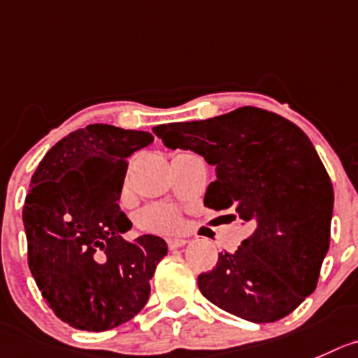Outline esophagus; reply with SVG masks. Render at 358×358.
<instances>
[{
	"label": "esophagus",
	"instance_id": "1",
	"mask_svg": "<svg viewBox=\"0 0 358 358\" xmlns=\"http://www.w3.org/2000/svg\"><path fill=\"white\" fill-rule=\"evenodd\" d=\"M185 244H188V241L179 239V237H173V239H166V246H169V250H177V248H182Z\"/></svg>",
	"mask_w": 358,
	"mask_h": 358
}]
</instances>
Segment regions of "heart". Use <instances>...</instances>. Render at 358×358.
Masks as SVG:
<instances>
[{
	"label": "heart",
	"mask_w": 358,
	"mask_h": 358,
	"mask_svg": "<svg viewBox=\"0 0 358 358\" xmlns=\"http://www.w3.org/2000/svg\"><path fill=\"white\" fill-rule=\"evenodd\" d=\"M135 221L142 232L159 234V236H170L182 228L181 210L166 203H152L144 207L137 214Z\"/></svg>",
	"instance_id": "heart-1"
}]
</instances>
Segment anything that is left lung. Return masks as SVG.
Listing matches in <instances>:
<instances>
[{
    "label": "left lung",
    "mask_w": 358,
    "mask_h": 358,
    "mask_svg": "<svg viewBox=\"0 0 358 358\" xmlns=\"http://www.w3.org/2000/svg\"><path fill=\"white\" fill-rule=\"evenodd\" d=\"M169 149L216 165L203 203L232 209L251 234L199 275L203 297L255 323L285 318L313 294L329 251L334 189L304 131L258 107L152 128Z\"/></svg>",
    "instance_id": "1"
}]
</instances>
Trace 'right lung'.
Returning <instances> with one entry per match:
<instances>
[{
  "label": "right lung",
  "instance_id": "obj_1",
  "mask_svg": "<svg viewBox=\"0 0 358 358\" xmlns=\"http://www.w3.org/2000/svg\"><path fill=\"white\" fill-rule=\"evenodd\" d=\"M155 141L148 131L87 124L52 145L31 177L22 221L28 265L54 315L73 329L103 332L148 302L165 241L121 234L128 158Z\"/></svg>",
  "mask_w": 358,
  "mask_h": 358
}]
</instances>
